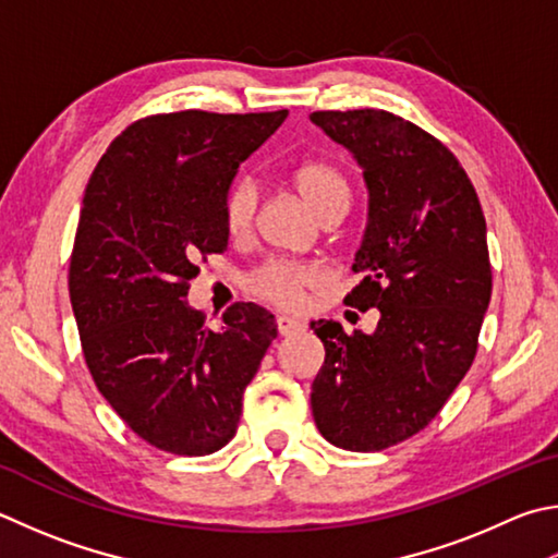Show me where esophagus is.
Segmentation results:
<instances>
[{"mask_svg":"<svg viewBox=\"0 0 558 558\" xmlns=\"http://www.w3.org/2000/svg\"><path fill=\"white\" fill-rule=\"evenodd\" d=\"M276 324H278L280 337H292V333L305 331V322H300L295 317H288V314H280V317L276 319Z\"/></svg>","mask_w":558,"mask_h":558,"instance_id":"1","label":"esophagus"}]
</instances>
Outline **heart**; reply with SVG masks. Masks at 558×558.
Returning a JSON list of instances; mask_svg holds the SVG:
<instances>
[{
    "label": "heart",
    "mask_w": 558,
    "mask_h": 558,
    "mask_svg": "<svg viewBox=\"0 0 558 558\" xmlns=\"http://www.w3.org/2000/svg\"><path fill=\"white\" fill-rule=\"evenodd\" d=\"M292 185L322 219L341 215L349 207L351 185L343 170L331 160H307L292 170ZM258 209V185L251 175H239L225 195V225L231 236L246 234ZM312 263L270 258L246 276L253 295L276 307H300L305 292L319 282Z\"/></svg>",
    "instance_id": "1"
}]
</instances>
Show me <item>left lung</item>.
Segmentation results:
<instances>
[{
  "label": "left lung",
  "instance_id": "obj_1",
  "mask_svg": "<svg viewBox=\"0 0 558 558\" xmlns=\"http://www.w3.org/2000/svg\"><path fill=\"white\" fill-rule=\"evenodd\" d=\"M312 121L363 166V280L343 302L380 310L373 333L312 322L324 343L312 414L333 447L383 451L427 427L475 359L493 290L485 217L459 158L412 121L385 109Z\"/></svg>",
  "mask_w": 558,
  "mask_h": 558
}]
</instances>
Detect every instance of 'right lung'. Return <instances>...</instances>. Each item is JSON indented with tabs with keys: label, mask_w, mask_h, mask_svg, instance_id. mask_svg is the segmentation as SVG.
<instances>
[{
	"label": "right lung",
	"mask_w": 558,
	"mask_h": 558,
	"mask_svg": "<svg viewBox=\"0 0 558 558\" xmlns=\"http://www.w3.org/2000/svg\"><path fill=\"white\" fill-rule=\"evenodd\" d=\"M286 117L185 109L136 119L87 182L68 276L80 347L111 410L160 451L225 447L278 333L253 302H234L215 331L185 298L197 260L227 251L225 195L239 163Z\"/></svg>",
	"instance_id": "right-lung-1"
}]
</instances>
